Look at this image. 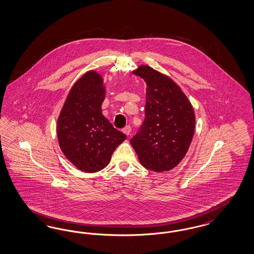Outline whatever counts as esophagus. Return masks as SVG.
Listing matches in <instances>:
<instances>
[{
  "mask_svg": "<svg viewBox=\"0 0 254 254\" xmlns=\"http://www.w3.org/2000/svg\"><path fill=\"white\" fill-rule=\"evenodd\" d=\"M130 131H131V127H130V126H127L126 127H124L123 128V132L126 134V135H129L130 134Z\"/></svg>",
  "mask_w": 254,
  "mask_h": 254,
  "instance_id": "obj_1",
  "label": "esophagus"
}]
</instances>
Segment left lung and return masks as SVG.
<instances>
[{"instance_id":"left-lung-1","label":"left lung","mask_w":254,"mask_h":254,"mask_svg":"<svg viewBox=\"0 0 254 254\" xmlns=\"http://www.w3.org/2000/svg\"><path fill=\"white\" fill-rule=\"evenodd\" d=\"M133 73L146 83L145 118L130 140L142 166L169 171L183 161L193 139L195 116L187 96L176 82L147 65Z\"/></svg>"}]
</instances>
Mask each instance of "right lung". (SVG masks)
I'll return each instance as SVG.
<instances>
[{
    "label": "right lung",
    "instance_id": "right-lung-1",
    "mask_svg": "<svg viewBox=\"0 0 254 254\" xmlns=\"http://www.w3.org/2000/svg\"><path fill=\"white\" fill-rule=\"evenodd\" d=\"M105 96L101 75L87 71L71 87L58 119L61 151L84 172L104 169L116 147L127 138L102 114Z\"/></svg>",
    "mask_w": 254,
    "mask_h": 254
}]
</instances>
